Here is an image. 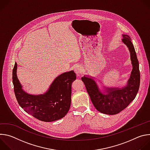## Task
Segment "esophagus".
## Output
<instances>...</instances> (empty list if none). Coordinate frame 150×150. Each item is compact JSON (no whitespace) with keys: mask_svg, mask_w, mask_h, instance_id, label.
Wrapping results in <instances>:
<instances>
[{"mask_svg":"<svg viewBox=\"0 0 150 150\" xmlns=\"http://www.w3.org/2000/svg\"><path fill=\"white\" fill-rule=\"evenodd\" d=\"M74 71H75V73L76 74L77 76H80L82 75V68L81 65H78L75 67V68L74 69Z\"/></svg>","mask_w":150,"mask_h":150,"instance_id":"1","label":"esophagus"}]
</instances>
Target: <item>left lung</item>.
<instances>
[{"instance_id": "obj_1", "label": "left lung", "mask_w": 150, "mask_h": 150, "mask_svg": "<svg viewBox=\"0 0 150 150\" xmlns=\"http://www.w3.org/2000/svg\"><path fill=\"white\" fill-rule=\"evenodd\" d=\"M122 42L129 51L132 65V70L126 85L119 88L108 87L103 85L100 89L95 78L87 75L81 78L95 108L106 115H116L124 110L135 99L139 88V62L134 45L129 35L122 34Z\"/></svg>"}]
</instances>
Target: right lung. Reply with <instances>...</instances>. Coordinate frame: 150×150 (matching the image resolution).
<instances>
[{"label":"right lung","instance_id":"right-lung-1","mask_svg":"<svg viewBox=\"0 0 150 150\" xmlns=\"http://www.w3.org/2000/svg\"><path fill=\"white\" fill-rule=\"evenodd\" d=\"M16 71L15 62L12 72L14 92L18 104L25 112L46 122L60 119L68 113L71 103L72 83L76 78L74 71L59 75L46 93L38 95L28 94L23 89Z\"/></svg>","mask_w":150,"mask_h":150}]
</instances>
